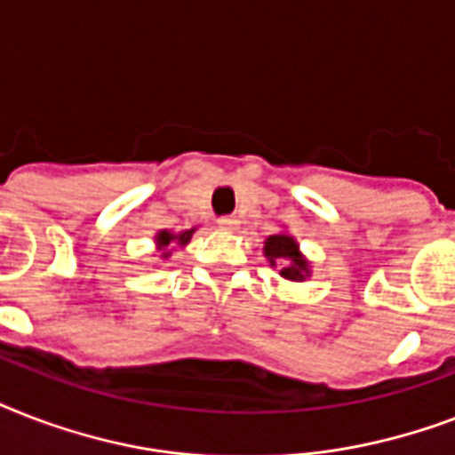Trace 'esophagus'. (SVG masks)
Wrapping results in <instances>:
<instances>
[{
    "instance_id": "obj_1",
    "label": "esophagus",
    "mask_w": 455,
    "mask_h": 455,
    "mask_svg": "<svg viewBox=\"0 0 455 455\" xmlns=\"http://www.w3.org/2000/svg\"><path fill=\"white\" fill-rule=\"evenodd\" d=\"M217 224H220L221 228H234L235 220H234V217H220V220H217Z\"/></svg>"
}]
</instances>
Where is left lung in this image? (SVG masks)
I'll use <instances>...</instances> for the list:
<instances>
[{"label":"left lung","instance_id":"8db88e82","mask_svg":"<svg viewBox=\"0 0 455 455\" xmlns=\"http://www.w3.org/2000/svg\"><path fill=\"white\" fill-rule=\"evenodd\" d=\"M264 252H267L271 264H276V259L283 264L281 276L288 278V281H304V276H309V267L298 252V243L292 241L291 235H269Z\"/></svg>","mask_w":455,"mask_h":455}]
</instances>
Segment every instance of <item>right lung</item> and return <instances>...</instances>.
<instances>
[{
  "label": "right lung",
  "instance_id": "obj_1",
  "mask_svg": "<svg viewBox=\"0 0 455 455\" xmlns=\"http://www.w3.org/2000/svg\"><path fill=\"white\" fill-rule=\"evenodd\" d=\"M191 234H193V231H186V234L172 235V234H167V231H160V234H157V245H160V248H167L172 241H179L181 245H186V243H188V238H191ZM163 257H170V252H163Z\"/></svg>",
  "mask_w": 455,
  "mask_h": 455
}]
</instances>
